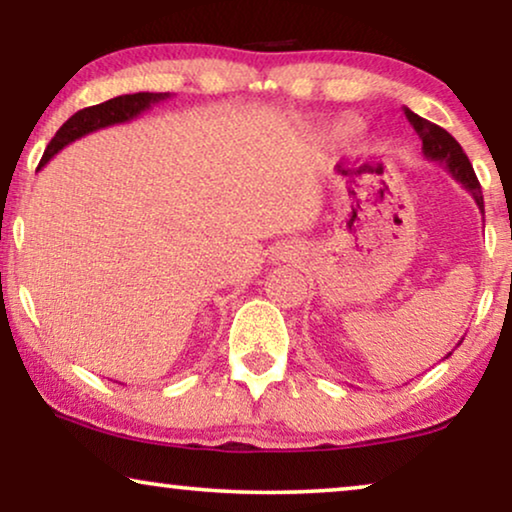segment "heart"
<instances>
[{
	"label": "heart",
	"instance_id": "heart-1",
	"mask_svg": "<svg viewBox=\"0 0 512 512\" xmlns=\"http://www.w3.org/2000/svg\"><path fill=\"white\" fill-rule=\"evenodd\" d=\"M340 135H352V125H342V128H340Z\"/></svg>",
	"mask_w": 512,
	"mask_h": 512
}]
</instances>
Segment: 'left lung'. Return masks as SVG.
<instances>
[{
  "label": "left lung",
  "instance_id": "8db88e82",
  "mask_svg": "<svg viewBox=\"0 0 512 512\" xmlns=\"http://www.w3.org/2000/svg\"><path fill=\"white\" fill-rule=\"evenodd\" d=\"M403 111H405V118H408L412 128H415L419 139H422L424 156L443 165L445 170L452 174V179H457L459 184L473 195V200H475V205H478L480 214H485V202H482L480 181H478V177H475L473 165L468 163V156L464 153V149H461V144L450 135V132L440 128V125L426 121V118H422V116H417L415 111H410L408 107H403ZM461 340H464V338H461ZM459 345H461V342H459ZM450 354H447V356H450ZM447 356H445V359H447Z\"/></svg>",
  "mask_w": 512,
  "mask_h": 512
}]
</instances>
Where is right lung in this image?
I'll list each match as a JSON object with an SVG mask.
<instances>
[{"label":"right lung","mask_w":512,"mask_h":512,"mask_svg":"<svg viewBox=\"0 0 512 512\" xmlns=\"http://www.w3.org/2000/svg\"><path fill=\"white\" fill-rule=\"evenodd\" d=\"M170 93H132V95H118L114 100H107L102 104H95V107H86L69 118L67 123H62V128L55 132V137L48 144L44 151V158H41L39 167H44L48 160H51L55 153L65 149L67 144L76 142V139L90 135V132H97L102 128H109V125L128 123L135 121L139 114L149 111L153 104L167 102L170 100Z\"/></svg>","instance_id":"add662e5"}]
</instances>
